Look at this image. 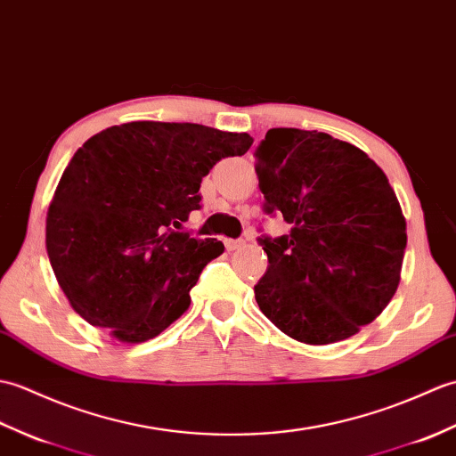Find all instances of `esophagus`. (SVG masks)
<instances>
[{
    "instance_id": "esophagus-1",
    "label": "esophagus",
    "mask_w": 456,
    "mask_h": 456,
    "mask_svg": "<svg viewBox=\"0 0 456 456\" xmlns=\"http://www.w3.org/2000/svg\"><path fill=\"white\" fill-rule=\"evenodd\" d=\"M224 244H226V249H228V251H234V249H241V248H244V240L228 238V240L224 241Z\"/></svg>"
}]
</instances>
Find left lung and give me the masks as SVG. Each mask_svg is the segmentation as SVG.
<instances>
[{"label":"left lung","instance_id":"1","mask_svg":"<svg viewBox=\"0 0 456 456\" xmlns=\"http://www.w3.org/2000/svg\"><path fill=\"white\" fill-rule=\"evenodd\" d=\"M254 156L263 212L290 224L257 238L269 259L254 287L261 312L308 346L355 336L392 300L408 241L387 175L318 130L271 128Z\"/></svg>","mask_w":456,"mask_h":456}]
</instances>
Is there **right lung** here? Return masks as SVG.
Masks as SVG:
<instances>
[{
  "mask_svg": "<svg viewBox=\"0 0 456 456\" xmlns=\"http://www.w3.org/2000/svg\"><path fill=\"white\" fill-rule=\"evenodd\" d=\"M254 138L193 123L136 120L91 136L69 159L46 216L58 285L91 326L125 343L164 331L224 251L183 230L200 181Z\"/></svg>",
  "mask_w": 456,
  "mask_h": 456,
  "instance_id": "obj_1",
  "label": "right lung"
}]
</instances>
